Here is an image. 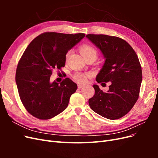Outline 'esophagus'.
<instances>
[{
  "label": "esophagus",
  "instance_id": "1",
  "mask_svg": "<svg viewBox=\"0 0 158 158\" xmlns=\"http://www.w3.org/2000/svg\"><path fill=\"white\" fill-rule=\"evenodd\" d=\"M84 86H85V85H84V84H79L78 85V88H83V87H84Z\"/></svg>",
  "mask_w": 158,
  "mask_h": 158
}]
</instances>
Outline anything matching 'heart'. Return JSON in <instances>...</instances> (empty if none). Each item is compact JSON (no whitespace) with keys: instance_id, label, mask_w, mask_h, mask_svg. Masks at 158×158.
I'll list each match as a JSON object with an SVG mask.
<instances>
[{"instance_id":"1","label":"heart","mask_w":158,"mask_h":158,"mask_svg":"<svg viewBox=\"0 0 158 158\" xmlns=\"http://www.w3.org/2000/svg\"><path fill=\"white\" fill-rule=\"evenodd\" d=\"M80 53L82 55L84 59L89 56H95L96 58L98 55L97 51L95 50L94 47L89 45L85 44L80 47ZM70 55V51H69L66 55V59H68ZM90 76V74H85L82 73H76L74 75V78L76 81L80 83H85L88 81V78Z\"/></svg>"}]
</instances>
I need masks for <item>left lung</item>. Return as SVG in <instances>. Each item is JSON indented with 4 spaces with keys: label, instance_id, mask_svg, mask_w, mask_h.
<instances>
[{
    "label": "left lung",
    "instance_id": "left-lung-1",
    "mask_svg": "<svg viewBox=\"0 0 158 158\" xmlns=\"http://www.w3.org/2000/svg\"><path fill=\"white\" fill-rule=\"evenodd\" d=\"M88 39L101 51L105 63L96 76L98 83L111 82L107 92L94 84V96L89 105L94 112L111 120L125 116L139 96L142 68L132 47L121 38L88 34Z\"/></svg>",
    "mask_w": 158,
    "mask_h": 158
}]
</instances>
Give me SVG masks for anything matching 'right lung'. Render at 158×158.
<instances>
[{
	"instance_id": "obj_1",
	"label": "right lung",
	"mask_w": 158,
	"mask_h": 158,
	"mask_svg": "<svg viewBox=\"0 0 158 158\" xmlns=\"http://www.w3.org/2000/svg\"><path fill=\"white\" fill-rule=\"evenodd\" d=\"M85 35L46 32L27 46L17 66L16 83L23 106L33 117L49 119L67 107L77 84L69 78L51 82L50 77L52 70L65 66L66 53Z\"/></svg>"
}]
</instances>
